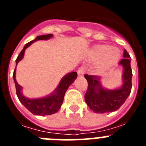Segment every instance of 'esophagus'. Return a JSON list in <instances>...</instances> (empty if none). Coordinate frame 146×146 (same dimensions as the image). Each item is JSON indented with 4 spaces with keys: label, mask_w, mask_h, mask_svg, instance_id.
<instances>
[{
    "label": "esophagus",
    "mask_w": 146,
    "mask_h": 146,
    "mask_svg": "<svg viewBox=\"0 0 146 146\" xmlns=\"http://www.w3.org/2000/svg\"><path fill=\"white\" fill-rule=\"evenodd\" d=\"M85 72H86V70H85L84 67H80L77 70V74H78L79 77H82L83 74H85Z\"/></svg>",
    "instance_id": "34e87169"
}]
</instances>
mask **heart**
<instances>
[{"label": "heart", "mask_w": 146, "mask_h": 146, "mask_svg": "<svg viewBox=\"0 0 146 146\" xmlns=\"http://www.w3.org/2000/svg\"><path fill=\"white\" fill-rule=\"evenodd\" d=\"M119 52L115 48H110L107 45H96L91 52V59L100 60L97 66V72L102 73L117 64L119 60Z\"/></svg>", "instance_id": "1"}]
</instances>
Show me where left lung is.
I'll use <instances>...</instances> for the list:
<instances>
[{"mask_svg":"<svg viewBox=\"0 0 146 146\" xmlns=\"http://www.w3.org/2000/svg\"><path fill=\"white\" fill-rule=\"evenodd\" d=\"M123 58L118 63L123 67V86L116 90H105L100 84L98 76L85 74L88 82V89L85 94V100L88 106L96 113H105L119 109L129 96L131 90V72L130 55L126 50Z\"/></svg>","mask_w":146,"mask_h":146,"instance_id":"1","label":"left lung"}]
</instances>
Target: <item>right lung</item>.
Listing matches in <instances>:
<instances>
[{"label": "right lung", "mask_w": 146, "mask_h": 146, "mask_svg": "<svg viewBox=\"0 0 146 146\" xmlns=\"http://www.w3.org/2000/svg\"><path fill=\"white\" fill-rule=\"evenodd\" d=\"M52 36H53L52 34L38 36L34 40L27 43L25 45V47H23V50L18 55L17 58L16 60V66L17 65L18 62L23 59V56H24V53H25V50L27 47H29L32 43H33L37 40L49 39ZM15 73H16V68L14 70L13 78H14V81H15L17 96L18 99H19L20 102L31 113H33V115H49L54 114V113L58 111V110L61 107L62 103L64 102V98L66 91H67V89L69 87V86L74 82V80L77 77V72H71V73H69V74H68L62 78L58 86L57 87L53 94L47 96V97L41 98V99H30L25 97L21 94L22 87L17 82L16 78H15Z\"/></svg>", "instance_id": "obj_1"}]
</instances>
